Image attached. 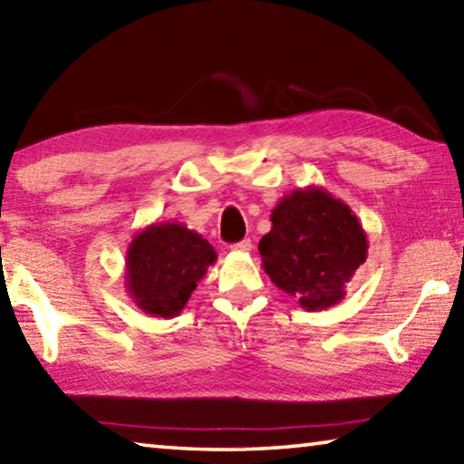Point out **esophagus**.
<instances>
[{
  "mask_svg": "<svg viewBox=\"0 0 464 464\" xmlns=\"http://www.w3.org/2000/svg\"><path fill=\"white\" fill-rule=\"evenodd\" d=\"M235 251H243V254H247V251H251V241L249 239H243L239 243H235V246H231Z\"/></svg>",
  "mask_w": 464,
  "mask_h": 464,
  "instance_id": "obj_1",
  "label": "esophagus"
}]
</instances>
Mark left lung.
<instances>
[{
    "label": "left lung",
    "instance_id": "obj_1",
    "mask_svg": "<svg viewBox=\"0 0 464 464\" xmlns=\"http://www.w3.org/2000/svg\"><path fill=\"white\" fill-rule=\"evenodd\" d=\"M270 221L260 256L274 285L307 311L340 303L368 256L366 231L348 204L319 186L298 188L276 204Z\"/></svg>",
    "mask_w": 464,
    "mask_h": 464
}]
</instances>
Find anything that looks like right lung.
<instances>
[{
    "label": "right lung",
    "mask_w": 464,
    "mask_h": 464,
    "mask_svg": "<svg viewBox=\"0 0 464 464\" xmlns=\"http://www.w3.org/2000/svg\"><path fill=\"white\" fill-rule=\"evenodd\" d=\"M217 262V251L182 223H153L139 231L127 249V293L151 317L171 319Z\"/></svg>",
    "instance_id": "add662e5"
}]
</instances>
